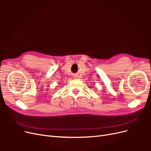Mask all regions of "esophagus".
<instances>
[{
    "instance_id": "esophagus-1",
    "label": "esophagus",
    "mask_w": 151,
    "mask_h": 151,
    "mask_svg": "<svg viewBox=\"0 0 151 151\" xmlns=\"http://www.w3.org/2000/svg\"><path fill=\"white\" fill-rule=\"evenodd\" d=\"M74 79H79V77H78V76H75L74 77Z\"/></svg>"
}]
</instances>
